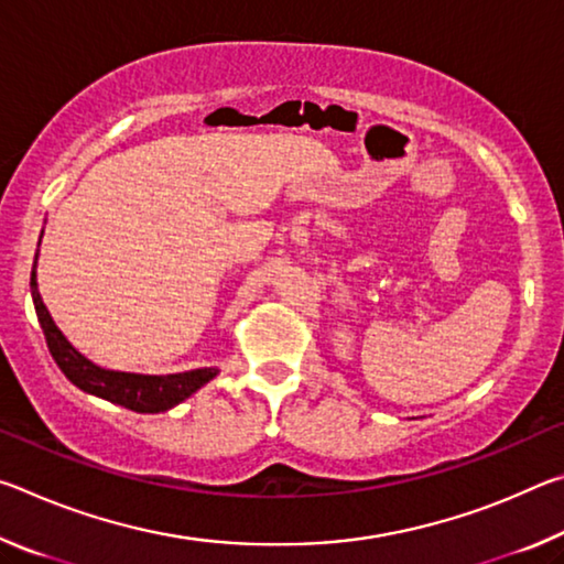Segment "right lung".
<instances>
[{
	"instance_id": "obj_1",
	"label": "right lung",
	"mask_w": 564,
	"mask_h": 564,
	"mask_svg": "<svg viewBox=\"0 0 564 564\" xmlns=\"http://www.w3.org/2000/svg\"><path fill=\"white\" fill-rule=\"evenodd\" d=\"M32 299L36 308V318L42 323L46 346H50L52 358L62 373L72 380L76 388L84 393H91L111 403L123 405L137 413H164V410L184 403L188 395H194L198 388H204L208 380L218 376V368H196L186 370V373H171V376H141V373H121V370H107L99 368L97 362L84 358L64 333L56 328L50 311L36 289V259L32 269Z\"/></svg>"
}]
</instances>
